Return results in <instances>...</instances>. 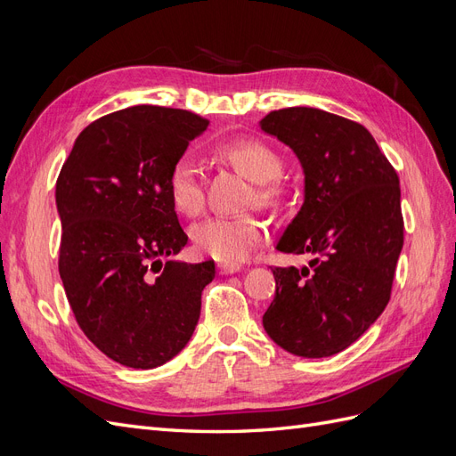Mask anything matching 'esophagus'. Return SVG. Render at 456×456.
<instances>
[{"mask_svg": "<svg viewBox=\"0 0 456 456\" xmlns=\"http://www.w3.org/2000/svg\"><path fill=\"white\" fill-rule=\"evenodd\" d=\"M241 268L238 265H218V273L220 275H230V273H236Z\"/></svg>", "mask_w": 456, "mask_h": 456, "instance_id": "34e87169", "label": "esophagus"}]
</instances>
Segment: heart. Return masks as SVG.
I'll return each mask as SVG.
<instances>
[{
	"instance_id": "obj_1",
	"label": "heart",
	"mask_w": 456,
	"mask_h": 456,
	"mask_svg": "<svg viewBox=\"0 0 456 456\" xmlns=\"http://www.w3.org/2000/svg\"><path fill=\"white\" fill-rule=\"evenodd\" d=\"M224 154L256 184H270L281 175V159L275 151L258 141H232L223 146ZM169 198L178 211L198 215L203 207V178L200 165L190 156H181L169 171ZM265 200L272 198L270 190H262ZM268 230L255 216L216 215L205 218L191 230L198 251L224 265H236L249 258L255 247L266 240Z\"/></svg>"
}]
</instances>
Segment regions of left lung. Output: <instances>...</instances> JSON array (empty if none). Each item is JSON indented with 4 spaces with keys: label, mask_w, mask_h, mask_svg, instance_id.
Instances as JSON below:
<instances>
[{
    "label": "left lung",
    "mask_w": 456,
    "mask_h": 456,
    "mask_svg": "<svg viewBox=\"0 0 456 456\" xmlns=\"http://www.w3.org/2000/svg\"><path fill=\"white\" fill-rule=\"evenodd\" d=\"M260 129L293 150L305 201L275 249L315 258L273 268L268 337L293 355L329 357L360 338L390 300L403 247L399 178L372 134L320 108L270 112Z\"/></svg>",
    "instance_id": "obj_1"
}]
</instances>
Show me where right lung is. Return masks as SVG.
Listing matches in <instances>:
<instances>
[{
    "label": "right lung",
    "instance_id": "obj_1",
    "mask_svg": "<svg viewBox=\"0 0 456 456\" xmlns=\"http://www.w3.org/2000/svg\"><path fill=\"white\" fill-rule=\"evenodd\" d=\"M209 121L141 104L93 121L64 161L54 200L59 272L86 337L133 369H154L194 335L215 262L175 256L188 243L169 198L173 163Z\"/></svg>",
    "mask_w": 456,
    "mask_h": 456
}]
</instances>
